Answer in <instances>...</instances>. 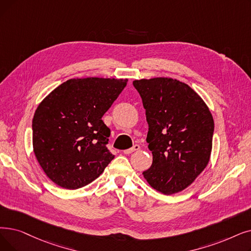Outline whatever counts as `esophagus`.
I'll return each mask as SVG.
<instances>
[{
    "instance_id": "34e87169",
    "label": "esophagus",
    "mask_w": 251,
    "mask_h": 251,
    "mask_svg": "<svg viewBox=\"0 0 251 251\" xmlns=\"http://www.w3.org/2000/svg\"><path fill=\"white\" fill-rule=\"evenodd\" d=\"M140 149V147L138 146V145H134L131 149H128V150H125L124 151V154H131V152H133V151H138Z\"/></svg>"
}]
</instances>
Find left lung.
<instances>
[{"mask_svg":"<svg viewBox=\"0 0 251 251\" xmlns=\"http://www.w3.org/2000/svg\"><path fill=\"white\" fill-rule=\"evenodd\" d=\"M146 110L147 141L152 154L143 174L151 188L181 192L208 164L214 122L209 107L191 87L172 78L134 80Z\"/></svg>","mask_w":251,"mask_h":251,"instance_id":"1","label":"left lung"}]
</instances>
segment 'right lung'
<instances>
[{
  "instance_id": "obj_1",
  "label": "right lung",
  "mask_w": 251,
  "mask_h": 251,
  "mask_svg": "<svg viewBox=\"0 0 251 251\" xmlns=\"http://www.w3.org/2000/svg\"><path fill=\"white\" fill-rule=\"evenodd\" d=\"M127 82L70 79L40 102L32 119V148L40 166L57 186L85 187L115 158L105 147L111 130L101 118Z\"/></svg>"
}]
</instances>
